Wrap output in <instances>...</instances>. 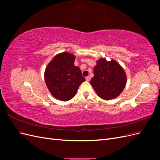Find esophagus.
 Returning a JSON list of instances; mask_svg holds the SVG:
<instances>
[{
	"label": "esophagus",
	"instance_id": "obj_1",
	"mask_svg": "<svg viewBox=\"0 0 160 160\" xmlns=\"http://www.w3.org/2000/svg\"><path fill=\"white\" fill-rule=\"evenodd\" d=\"M85 79H86V81H89L91 80V77H90L89 76L86 77H85Z\"/></svg>",
	"mask_w": 160,
	"mask_h": 160
}]
</instances>
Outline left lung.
I'll return each mask as SVG.
<instances>
[{
    "label": "left lung",
    "instance_id": "obj_1",
    "mask_svg": "<svg viewBox=\"0 0 160 160\" xmlns=\"http://www.w3.org/2000/svg\"><path fill=\"white\" fill-rule=\"evenodd\" d=\"M94 77L90 81L97 94L103 99L117 98L126 85L127 77L123 69L114 60L99 59L94 67Z\"/></svg>",
    "mask_w": 160,
    "mask_h": 160
}]
</instances>
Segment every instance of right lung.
Segmentation results:
<instances>
[{"label":"right lung","mask_w":160,"mask_h":160,"mask_svg":"<svg viewBox=\"0 0 160 160\" xmlns=\"http://www.w3.org/2000/svg\"><path fill=\"white\" fill-rule=\"evenodd\" d=\"M75 57L69 52L57 55L47 65L45 79L53 97L63 101L75 95L79 85L85 81L79 67L74 65Z\"/></svg>","instance_id":"right-lung-1"}]
</instances>
